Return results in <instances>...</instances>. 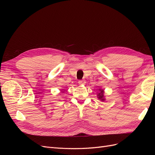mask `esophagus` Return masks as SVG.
I'll list each match as a JSON object with an SVG mask.
<instances>
[{"instance_id": "1", "label": "esophagus", "mask_w": 155, "mask_h": 155, "mask_svg": "<svg viewBox=\"0 0 155 155\" xmlns=\"http://www.w3.org/2000/svg\"><path fill=\"white\" fill-rule=\"evenodd\" d=\"M78 83L79 84V85H85V80H79L78 81Z\"/></svg>"}]
</instances>
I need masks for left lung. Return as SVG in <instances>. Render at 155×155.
<instances>
[{
  "instance_id": "8db88e82",
  "label": "left lung",
  "mask_w": 155,
  "mask_h": 155,
  "mask_svg": "<svg viewBox=\"0 0 155 155\" xmlns=\"http://www.w3.org/2000/svg\"><path fill=\"white\" fill-rule=\"evenodd\" d=\"M97 97L98 98V100H101V101H105V97L104 96V90L101 88H98V92H97Z\"/></svg>"
}]
</instances>
